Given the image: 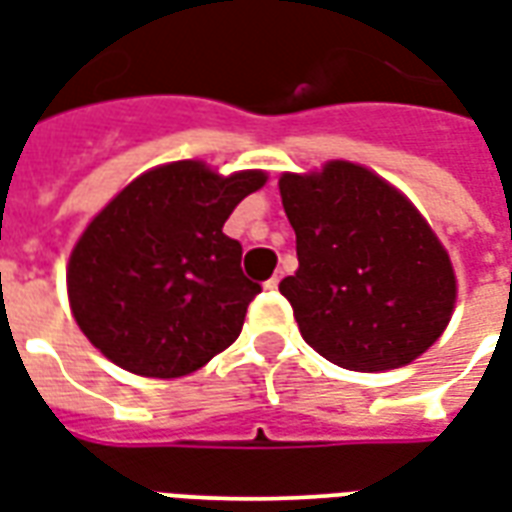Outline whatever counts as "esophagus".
I'll use <instances>...</instances> for the list:
<instances>
[{
	"mask_svg": "<svg viewBox=\"0 0 512 512\" xmlns=\"http://www.w3.org/2000/svg\"><path fill=\"white\" fill-rule=\"evenodd\" d=\"M263 288H266V290H277V288H279V277H271V279H268V282H266V285H263Z\"/></svg>",
	"mask_w": 512,
	"mask_h": 512,
	"instance_id": "obj_1",
	"label": "esophagus"
}]
</instances>
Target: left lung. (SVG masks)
I'll list each match as a JSON object with an SVG mask.
<instances>
[{
  "instance_id": "left-lung-1",
  "label": "left lung",
  "mask_w": 512,
  "mask_h": 512,
  "mask_svg": "<svg viewBox=\"0 0 512 512\" xmlns=\"http://www.w3.org/2000/svg\"><path fill=\"white\" fill-rule=\"evenodd\" d=\"M279 197L299 268L279 282L301 337L356 373L411 365L439 340L458 301L447 249L403 191L334 158L282 172Z\"/></svg>"
}]
</instances>
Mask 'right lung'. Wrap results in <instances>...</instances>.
<instances>
[{
  "instance_id": "obj_1",
  "label": "right lung",
  "mask_w": 512,
  "mask_h": 512,
  "mask_svg": "<svg viewBox=\"0 0 512 512\" xmlns=\"http://www.w3.org/2000/svg\"><path fill=\"white\" fill-rule=\"evenodd\" d=\"M197 158L142 172L95 213L68 260L73 321L134 376H189L235 343L260 285L241 271L227 216L266 186Z\"/></svg>"
}]
</instances>
